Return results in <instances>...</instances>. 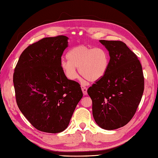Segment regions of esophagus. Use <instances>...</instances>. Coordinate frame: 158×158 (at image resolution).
Masks as SVG:
<instances>
[{"instance_id": "esophagus-1", "label": "esophagus", "mask_w": 158, "mask_h": 158, "mask_svg": "<svg viewBox=\"0 0 158 158\" xmlns=\"http://www.w3.org/2000/svg\"><path fill=\"white\" fill-rule=\"evenodd\" d=\"M81 89H82V92H83V95H87L88 94V88H86L85 86H84L83 85H81Z\"/></svg>"}]
</instances>
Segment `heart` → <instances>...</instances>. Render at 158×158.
<instances>
[{"label": "heart", "mask_w": 158, "mask_h": 158, "mask_svg": "<svg viewBox=\"0 0 158 158\" xmlns=\"http://www.w3.org/2000/svg\"><path fill=\"white\" fill-rule=\"evenodd\" d=\"M68 60H62L60 68L69 80L77 78L76 69L83 78L89 82H96L106 75L109 69L110 58L108 52L103 48H92L78 45L67 53Z\"/></svg>", "instance_id": "b5f03b06"}]
</instances>
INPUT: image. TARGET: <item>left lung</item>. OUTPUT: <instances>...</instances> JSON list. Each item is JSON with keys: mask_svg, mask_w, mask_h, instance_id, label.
Listing matches in <instances>:
<instances>
[{"mask_svg": "<svg viewBox=\"0 0 158 158\" xmlns=\"http://www.w3.org/2000/svg\"><path fill=\"white\" fill-rule=\"evenodd\" d=\"M108 50L109 69L88 89L92 114L101 128L111 130L128 123L135 115L144 91V77L138 58L122 41L100 40Z\"/></svg>", "mask_w": 158, "mask_h": 158, "instance_id": "8db88e82", "label": "left lung"}]
</instances>
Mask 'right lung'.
I'll use <instances>...</instances> for the list:
<instances>
[{
	"label": "right lung",
	"mask_w": 158,
	"mask_h": 158,
	"mask_svg": "<svg viewBox=\"0 0 158 158\" xmlns=\"http://www.w3.org/2000/svg\"><path fill=\"white\" fill-rule=\"evenodd\" d=\"M68 39L63 35L47 37L29 45L13 73L19 110L36 129L44 132L64 130L83 96L80 85L67 79L60 68Z\"/></svg>",
	"instance_id": "1"
}]
</instances>
